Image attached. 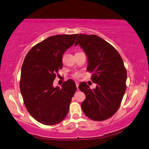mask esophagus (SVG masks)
Returning a JSON list of instances; mask_svg holds the SVG:
<instances>
[{
	"mask_svg": "<svg viewBox=\"0 0 149 149\" xmlns=\"http://www.w3.org/2000/svg\"><path fill=\"white\" fill-rule=\"evenodd\" d=\"M79 81H75V85H76V87H77V89H78V86H79Z\"/></svg>",
	"mask_w": 149,
	"mask_h": 149,
	"instance_id": "esophagus-1",
	"label": "esophagus"
}]
</instances>
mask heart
<instances>
[{
	"instance_id": "obj_1",
	"label": "heart",
	"mask_w": 149,
	"mask_h": 149,
	"mask_svg": "<svg viewBox=\"0 0 149 149\" xmlns=\"http://www.w3.org/2000/svg\"><path fill=\"white\" fill-rule=\"evenodd\" d=\"M74 77H77V75H74Z\"/></svg>"
}]
</instances>
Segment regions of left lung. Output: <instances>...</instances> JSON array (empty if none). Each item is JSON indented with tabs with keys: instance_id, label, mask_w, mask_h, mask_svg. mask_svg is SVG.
<instances>
[{
	"instance_id": "obj_1",
	"label": "left lung",
	"mask_w": 149,
	"mask_h": 149,
	"mask_svg": "<svg viewBox=\"0 0 149 149\" xmlns=\"http://www.w3.org/2000/svg\"><path fill=\"white\" fill-rule=\"evenodd\" d=\"M78 44L86 53L87 70L92 73L91 81L97 84L91 89L86 82L78 88L86 95L81 103L84 114L93 121H101L112 117L119 109L126 91L127 70L114 47L97 35H78Z\"/></svg>"
}]
</instances>
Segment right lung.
<instances>
[{
  "mask_svg": "<svg viewBox=\"0 0 149 149\" xmlns=\"http://www.w3.org/2000/svg\"><path fill=\"white\" fill-rule=\"evenodd\" d=\"M77 35L49 37L33 46L24 60L20 81L24 103L31 116L46 125L64 119L76 91L72 79L63 82L62 88L54 87L53 81L62 68L63 54L74 44Z\"/></svg>",
  "mask_w": 149,
  "mask_h": 149,
  "instance_id": "add662e5",
  "label": "right lung"
}]
</instances>
